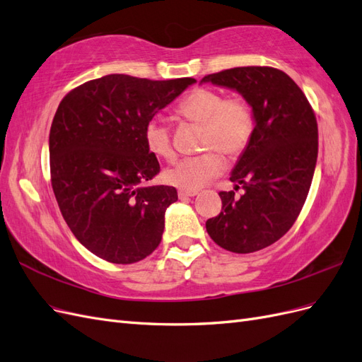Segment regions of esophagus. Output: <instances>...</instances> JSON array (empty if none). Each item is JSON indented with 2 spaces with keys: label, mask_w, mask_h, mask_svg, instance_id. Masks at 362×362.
<instances>
[{
  "label": "esophagus",
  "mask_w": 362,
  "mask_h": 362,
  "mask_svg": "<svg viewBox=\"0 0 362 362\" xmlns=\"http://www.w3.org/2000/svg\"><path fill=\"white\" fill-rule=\"evenodd\" d=\"M198 194V190H180L178 192V196L182 199V198H190V196H196Z\"/></svg>",
  "instance_id": "34e87169"
}]
</instances>
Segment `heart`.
Wrapping results in <instances>:
<instances>
[{
	"instance_id": "1",
	"label": "heart",
	"mask_w": 362,
	"mask_h": 362,
	"mask_svg": "<svg viewBox=\"0 0 362 362\" xmlns=\"http://www.w3.org/2000/svg\"><path fill=\"white\" fill-rule=\"evenodd\" d=\"M177 115L189 122L202 125L201 148L208 149L196 157L180 160L164 172L166 182L182 190H196L226 169L221 154L238 157L254 136L255 116L250 104L240 95L225 96L221 90L198 87L184 96ZM145 144L158 158L173 160L175 149L168 125L152 119L145 128Z\"/></svg>"
}]
</instances>
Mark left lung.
Masks as SVG:
<instances>
[{
  "label": "left lung",
  "mask_w": 362,
  "mask_h": 362,
  "mask_svg": "<svg viewBox=\"0 0 362 362\" xmlns=\"http://www.w3.org/2000/svg\"><path fill=\"white\" fill-rule=\"evenodd\" d=\"M202 81L235 89L254 110V136L229 178L245 193H218L222 211L205 223L214 243L250 254L278 242L300 214L319 152L317 119L300 87L276 68H233Z\"/></svg>",
  "instance_id": "obj_1"
}]
</instances>
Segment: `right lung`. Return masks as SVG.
<instances>
[{"label":"right lung","mask_w":362,"mask_h":362,"mask_svg":"<svg viewBox=\"0 0 362 362\" xmlns=\"http://www.w3.org/2000/svg\"><path fill=\"white\" fill-rule=\"evenodd\" d=\"M194 78L148 80L112 74L75 87L49 129L51 185L76 240L115 264H133L157 249L164 211L178 199L160 172L145 128Z\"/></svg>","instance_id":"add662e5"}]
</instances>
